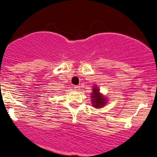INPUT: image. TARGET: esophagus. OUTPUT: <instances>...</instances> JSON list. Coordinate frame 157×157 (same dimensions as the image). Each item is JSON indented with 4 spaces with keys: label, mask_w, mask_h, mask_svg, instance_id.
<instances>
[{
    "label": "esophagus",
    "mask_w": 157,
    "mask_h": 157,
    "mask_svg": "<svg viewBox=\"0 0 157 157\" xmlns=\"http://www.w3.org/2000/svg\"><path fill=\"white\" fill-rule=\"evenodd\" d=\"M74 89H75V90H80V87H79V86H75V87H74Z\"/></svg>",
    "instance_id": "1"
}]
</instances>
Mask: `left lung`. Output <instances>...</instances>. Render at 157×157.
Wrapping results in <instances>:
<instances>
[{"label":"left lung","mask_w":157,"mask_h":157,"mask_svg":"<svg viewBox=\"0 0 157 157\" xmlns=\"http://www.w3.org/2000/svg\"><path fill=\"white\" fill-rule=\"evenodd\" d=\"M93 91L90 96L93 107L95 108H101L107 105L108 98L100 93L99 88L97 86L93 85Z\"/></svg>","instance_id":"left-lung-1"}]
</instances>
